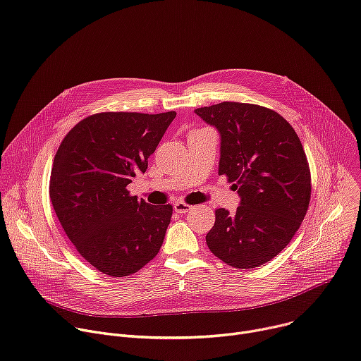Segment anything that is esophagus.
<instances>
[{
    "label": "esophagus",
    "instance_id": "34e87169",
    "mask_svg": "<svg viewBox=\"0 0 361 361\" xmlns=\"http://www.w3.org/2000/svg\"><path fill=\"white\" fill-rule=\"evenodd\" d=\"M174 210H176V213L183 214V213L190 212V210H191V206H190V204H185V203H183V202H177V203H174Z\"/></svg>",
    "mask_w": 361,
    "mask_h": 361
}]
</instances>
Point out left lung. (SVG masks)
Here are the masks:
<instances>
[{"mask_svg": "<svg viewBox=\"0 0 361 361\" xmlns=\"http://www.w3.org/2000/svg\"><path fill=\"white\" fill-rule=\"evenodd\" d=\"M194 112L219 130V176L240 195L235 214L216 210L207 246L238 269L265 265L290 242L310 206L302 144L286 119L264 106L221 102Z\"/></svg>", "mask_w": 361, "mask_h": 361, "instance_id": "left-lung-1", "label": "left lung"}]
</instances>
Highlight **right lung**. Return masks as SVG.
<instances>
[{"instance_id":"right-lung-1","label":"right lung","mask_w":361,"mask_h":361,"mask_svg":"<svg viewBox=\"0 0 361 361\" xmlns=\"http://www.w3.org/2000/svg\"><path fill=\"white\" fill-rule=\"evenodd\" d=\"M176 112H102L61 141L51 167L50 200L71 242L102 274L133 275L166 238L173 206H151L126 185L148 169Z\"/></svg>"}]
</instances>
